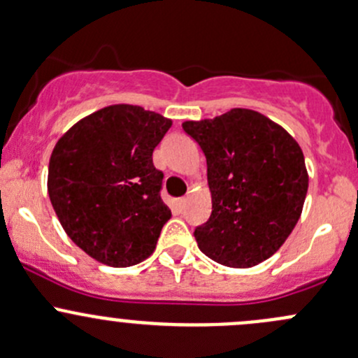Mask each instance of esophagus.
I'll return each mask as SVG.
<instances>
[{"label":"esophagus","instance_id":"obj_1","mask_svg":"<svg viewBox=\"0 0 358 358\" xmlns=\"http://www.w3.org/2000/svg\"><path fill=\"white\" fill-rule=\"evenodd\" d=\"M185 204H187V199L185 197H182V199H178V201H176V206H178L180 210L185 208Z\"/></svg>","mask_w":358,"mask_h":358}]
</instances>
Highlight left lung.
Here are the masks:
<instances>
[{
  "label": "left lung",
  "mask_w": 358,
  "mask_h": 358,
  "mask_svg": "<svg viewBox=\"0 0 358 358\" xmlns=\"http://www.w3.org/2000/svg\"><path fill=\"white\" fill-rule=\"evenodd\" d=\"M183 130L208 163L213 213L194 229L197 245L228 268H252L278 250L295 228L308 176L300 145L257 111L235 110Z\"/></svg>",
  "instance_id": "1"
}]
</instances>
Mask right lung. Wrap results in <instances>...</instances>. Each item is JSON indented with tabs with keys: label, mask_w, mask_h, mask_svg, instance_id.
Masks as SVG:
<instances>
[{
	"label": "right lung",
	"mask_w": 358,
	"mask_h": 358,
	"mask_svg": "<svg viewBox=\"0 0 358 358\" xmlns=\"http://www.w3.org/2000/svg\"><path fill=\"white\" fill-rule=\"evenodd\" d=\"M171 120L115 104L75 123L55 145L48 173L52 209L71 242L113 268L148 259L171 210L152 152Z\"/></svg>",
	"instance_id": "right-lung-1"
}]
</instances>
